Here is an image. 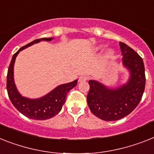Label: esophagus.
<instances>
[{
    "label": "esophagus",
    "instance_id": "obj_1",
    "mask_svg": "<svg viewBox=\"0 0 154 154\" xmlns=\"http://www.w3.org/2000/svg\"><path fill=\"white\" fill-rule=\"evenodd\" d=\"M88 80V77L87 76H81V77H79V78H78V81L79 82H83V81H85Z\"/></svg>",
    "mask_w": 154,
    "mask_h": 154
}]
</instances>
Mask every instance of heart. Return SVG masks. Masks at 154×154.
Returning a JSON list of instances; mask_svg holds the SVG:
<instances>
[{"label": "heart", "instance_id": "heart-1", "mask_svg": "<svg viewBox=\"0 0 154 154\" xmlns=\"http://www.w3.org/2000/svg\"><path fill=\"white\" fill-rule=\"evenodd\" d=\"M103 45H102V44L97 45V46H96V47L93 48V51H94L95 52H97V51H100V50H102V49H103ZM114 54L113 49L107 48L105 51V57H110L112 55V54Z\"/></svg>", "mask_w": 154, "mask_h": 154}]
</instances>
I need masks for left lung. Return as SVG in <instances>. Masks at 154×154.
Wrapping results in <instances>:
<instances>
[{"label": "left lung", "instance_id": "8db88e82", "mask_svg": "<svg viewBox=\"0 0 154 154\" xmlns=\"http://www.w3.org/2000/svg\"><path fill=\"white\" fill-rule=\"evenodd\" d=\"M122 64L129 75L125 83L110 87L96 80L88 81L87 103L93 115L104 121H116L133 112L142 97L146 85L143 60L133 49L119 42Z\"/></svg>", "mask_w": 154, "mask_h": 154}]
</instances>
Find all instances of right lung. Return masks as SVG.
Returning a JSON list of instances; mask_svg holds the SVG:
<instances>
[{
    "instance_id": "add662e5",
    "label": "right lung",
    "mask_w": 154,
    "mask_h": 154,
    "mask_svg": "<svg viewBox=\"0 0 154 154\" xmlns=\"http://www.w3.org/2000/svg\"><path fill=\"white\" fill-rule=\"evenodd\" d=\"M54 38H42L35 39L24 47H21L14 55L9 65L7 75V91L10 100L19 112L23 116L35 120H46L59 113L62 106L66 103V96L73 88L77 85V80L57 86L47 94L35 99L23 97L16 88L14 80V64L18 54L32 45L41 41H51Z\"/></svg>"
}]
</instances>
